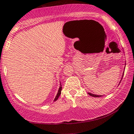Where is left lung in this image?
Segmentation results:
<instances>
[{
    "mask_svg": "<svg viewBox=\"0 0 134 134\" xmlns=\"http://www.w3.org/2000/svg\"><path fill=\"white\" fill-rule=\"evenodd\" d=\"M90 95V96H93V97H100V96H98V95H96V94H91V93H88Z\"/></svg>",
    "mask_w": 134,
    "mask_h": 134,
    "instance_id": "left-lung-1",
    "label": "left lung"
}]
</instances>
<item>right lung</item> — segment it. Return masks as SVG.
Returning a JSON list of instances; mask_svg holds the SVG:
<instances>
[{"label": "right lung", "mask_w": 134, "mask_h": 134, "mask_svg": "<svg viewBox=\"0 0 134 134\" xmlns=\"http://www.w3.org/2000/svg\"><path fill=\"white\" fill-rule=\"evenodd\" d=\"M61 91H62V85H61V84H60V87H59V90H58L57 94L56 97H55V99H54V101L57 100L58 97L60 96V94H61Z\"/></svg>", "instance_id": "right-lung-1"}]
</instances>
